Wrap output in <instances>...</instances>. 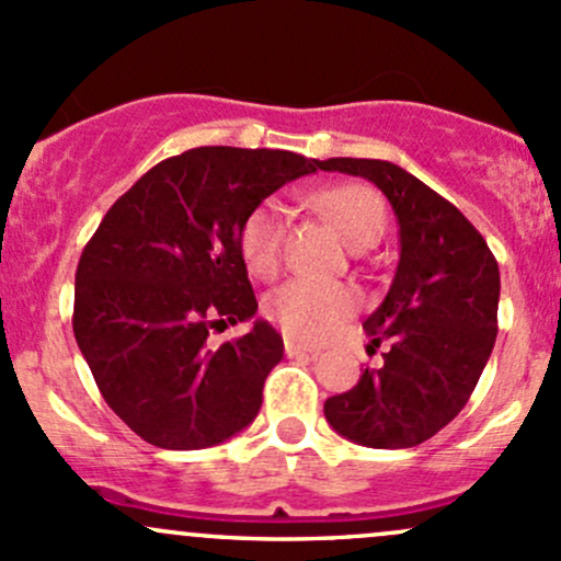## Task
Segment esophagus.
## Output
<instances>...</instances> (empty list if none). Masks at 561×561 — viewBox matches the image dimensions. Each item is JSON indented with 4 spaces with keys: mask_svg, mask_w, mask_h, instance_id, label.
<instances>
[{
    "mask_svg": "<svg viewBox=\"0 0 561 561\" xmlns=\"http://www.w3.org/2000/svg\"><path fill=\"white\" fill-rule=\"evenodd\" d=\"M285 352H287V357H317L320 355V352L311 350V346H306V344H300V341H296V339H285Z\"/></svg>",
    "mask_w": 561,
    "mask_h": 561,
    "instance_id": "1",
    "label": "esophagus"
}]
</instances>
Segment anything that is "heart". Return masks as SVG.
Masks as SVG:
<instances>
[{
  "label": "heart",
  "mask_w": 561,
  "mask_h": 561,
  "mask_svg": "<svg viewBox=\"0 0 561 561\" xmlns=\"http://www.w3.org/2000/svg\"><path fill=\"white\" fill-rule=\"evenodd\" d=\"M317 211L328 217L341 239L355 250L374 247L385 233L387 211L379 193L365 185L322 187L311 196ZM285 211L276 202L257 204L239 228V252L247 271L257 279H274L282 271ZM359 296L350 285H320L296 279L265 300V314L287 335L322 341L357 311Z\"/></svg>",
  "instance_id": "1"
}]
</instances>
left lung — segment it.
Returning a JSON list of instances; mask_svg holds the SVG:
<instances>
[{
	"label": "left lung",
	"mask_w": 561,
	"mask_h": 561,
	"mask_svg": "<svg viewBox=\"0 0 561 561\" xmlns=\"http://www.w3.org/2000/svg\"><path fill=\"white\" fill-rule=\"evenodd\" d=\"M325 172L365 176L392 204L400 261L387 298L363 322L387 341L381 368L325 400L335 433L370 449H411L468 403L497 339L500 268L483 236L405 169L374 158H328Z\"/></svg>",
	"instance_id": "left-lung-1"
}]
</instances>
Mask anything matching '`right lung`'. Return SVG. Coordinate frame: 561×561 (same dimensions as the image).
<instances>
[{
	"label": "right lung",
	"instance_id": "1",
	"mask_svg": "<svg viewBox=\"0 0 561 561\" xmlns=\"http://www.w3.org/2000/svg\"><path fill=\"white\" fill-rule=\"evenodd\" d=\"M317 169L287 150L193 147L139 176L99 222L75 274V339L102 398L147 444L206 449L257 416L282 335L255 320L220 350L206 339L257 311L244 217Z\"/></svg>",
	"mask_w": 561,
	"mask_h": 561
}]
</instances>
